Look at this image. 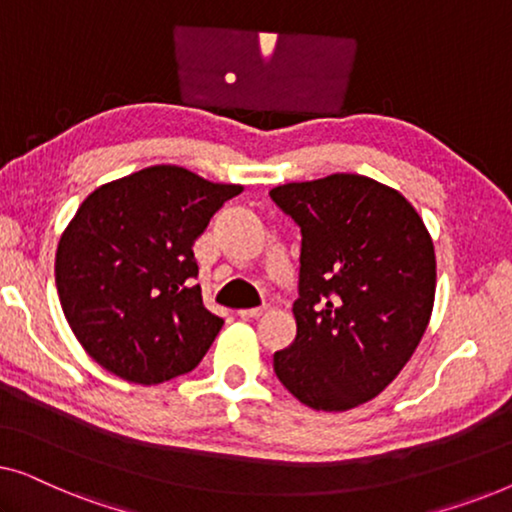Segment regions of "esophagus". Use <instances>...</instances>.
Masks as SVG:
<instances>
[{"label": "esophagus", "mask_w": 512, "mask_h": 512, "mask_svg": "<svg viewBox=\"0 0 512 512\" xmlns=\"http://www.w3.org/2000/svg\"><path fill=\"white\" fill-rule=\"evenodd\" d=\"M265 312H268V307H249V310H237V314H240L242 319H258V317H263Z\"/></svg>", "instance_id": "esophagus-1"}]
</instances>
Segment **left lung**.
<instances>
[{
	"instance_id": "left-lung-1",
	"label": "left lung",
	"mask_w": 512,
	"mask_h": 512,
	"mask_svg": "<svg viewBox=\"0 0 512 512\" xmlns=\"http://www.w3.org/2000/svg\"><path fill=\"white\" fill-rule=\"evenodd\" d=\"M270 198L303 233L296 340L279 382L312 410L368 403L401 373L436 298V251L417 209L363 174L293 181Z\"/></svg>"
}]
</instances>
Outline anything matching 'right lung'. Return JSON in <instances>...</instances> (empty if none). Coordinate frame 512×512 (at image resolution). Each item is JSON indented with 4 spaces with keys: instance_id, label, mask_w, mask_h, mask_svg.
I'll return each mask as SVG.
<instances>
[{
    "instance_id": "right-lung-1",
    "label": "right lung",
    "mask_w": 512,
    "mask_h": 512,
    "mask_svg": "<svg viewBox=\"0 0 512 512\" xmlns=\"http://www.w3.org/2000/svg\"><path fill=\"white\" fill-rule=\"evenodd\" d=\"M240 184L153 165L95 188L60 237L55 284L76 340L135 384L191 373L223 319L202 303L193 244Z\"/></svg>"
}]
</instances>
